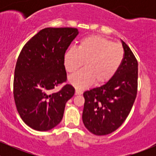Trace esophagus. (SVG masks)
<instances>
[{
	"mask_svg": "<svg viewBox=\"0 0 156 156\" xmlns=\"http://www.w3.org/2000/svg\"><path fill=\"white\" fill-rule=\"evenodd\" d=\"M82 93H83L82 90L78 89V88H76V89H75V94H76V95H80V94H82Z\"/></svg>",
	"mask_w": 156,
	"mask_h": 156,
	"instance_id": "esophagus-1",
	"label": "esophagus"
}]
</instances>
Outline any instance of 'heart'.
Here are the masks:
<instances>
[{
	"mask_svg": "<svg viewBox=\"0 0 156 156\" xmlns=\"http://www.w3.org/2000/svg\"><path fill=\"white\" fill-rule=\"evenodd\" d=\"M125 59V50L119 44L106 37L90 35L81 39L77 49L70 48L64 54V66L74 73L84 64L85 68L74 74L69 81L75 87L84 88L92 84L109 81L119 70Z\"/></svg>",
	"mask_w": 156,
	"mask_h": 156,
	"instance_id": "b5f03b06",
	"label": "heart"
}]
</instances>
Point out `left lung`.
I'll list each match as a JSON object with an SVG mask.
<instances>
[{"mask_svg": "<svg viewBox=\"0 0 156 156\" xmlns=\"http://www.w3.org/2000/svg\"><path fill=\"white\" fill-rule=\"evenodd\" d=\"M123 63L103 85L84 93L82 119L92 133L106 135L117 130L128 116L136 97L138 62L130 48L122 41Z\"/></svg>", "mask_w": 156, "mask_h": 156, "instance_id": "left-lung-1", "label": "left lung"}]
</instances>
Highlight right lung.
<instances>
[{
    "label": "right lung",
    "instance_id": "obj_1",
    "mask_svg": "<svg viewBox=\"0 0 156 156\" xmlns=\"http://www.w3.org/2000/svg\"><path fill=\"white\" fill-rule=\"evenodd\" d=\"M78 34L71 27L46 28L24 45L16 64L13 97L23 122L36 130L56 127L63 117L66 103L75 94L66 83L64 54Z\"/></svg>",
    "mask_w": 156,
    "mask_h": 156
}]
</instances>
